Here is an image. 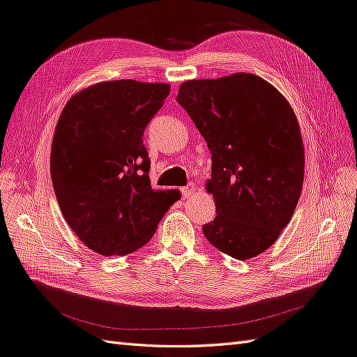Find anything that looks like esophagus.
I'll return each mask as SVG.
<instances>
[{"label":"esophagus","instance_id":"obj_1","mask_svg":"<svg viewBox=\"0 0 357 357\" xmlns=\"http://www.w3.org/2000/svg\"><path fill=\"white\" fill-rule=\"evenodd\" d=\"M195 192V188L194 186H185L181 188V195H183L185 198H188L189 195H192Z\"/></svg>","mask_w":357,"mask_h":357}]
</instances>
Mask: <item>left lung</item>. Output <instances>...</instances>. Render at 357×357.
<instances>
[{
	"instance_id": "left-lung-1",
	"label": "left lung",
	"mask_w": 357,
	"mask_h": 357,
	"mask_svg": "<svg viewBox=\"0 0 357 357\" xmlns=\"http://www.w3.org/2000/svg\"><path fill=\"white\" fill-rule=\"evenodd\" d=\"M177 102L212 153L206 189L218 215L203 225L206 239L239 260L264 253L291 221L303 188L304 146L291 104L247 73L188 80Z\"/></svg>"
}]
</instances>
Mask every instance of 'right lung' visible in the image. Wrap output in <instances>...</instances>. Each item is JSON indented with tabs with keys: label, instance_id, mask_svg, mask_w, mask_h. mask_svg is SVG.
Segmentation results:
<instances>
[{
	"label": "right lung",
	"instance_id": "right-lung-1",
	"mask_svg": "<svg viewBox=\"0 0 357 357\" xmlns=\"http://www.w3.org/2000/svg\"><path fill=\"white\" fill-rule=\"evenodd\" d=\"M169 84L113 80L75 93L60 113L51 146V178L69 227L102 256L144 247L177 202L153 190L145 127Z\"/></svg>",
	"mask_w": 357,
	"mask_h": 357
}]
</instances>
